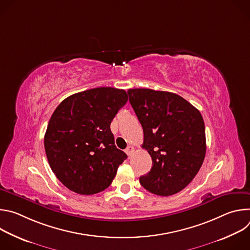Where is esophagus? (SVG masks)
Instances as JSON below:
<instances>
[{
    "label": "esophagus",
    "mask_w": 250,
    "mask_h": 250,
    "mask_svg": "<svg viewBox=\"0 0 250 250\" xmlns=\"http://www.w3.org/2000/svg\"><path fill=\"white\" fill-rule=\"evenodd\" d=\"M133 152H134V147H133V146H127V147H126V149H125V153H126L128 156H131Z\"/></svg>",
    "instance_id": "esophagus-1"
}]
</instances>
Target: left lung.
<instances>
[{
	"mask_svg": "<svg viewBox=\"0 0 250 250\" xmlns=\"http://www.w3.org/2000/svg\"><path fill=\"white\" fill-rule=\"evenodd\" d=\"M129 103L144 128L142 148L152 159L141 186L158 196L182 191L199 172L206 155L205 123L199 110L179 95L129 89Z\"/></svg>",
	"mask_w": 250,
	"mask_h": 250,
	"instance_id": "8db88e82",
	"label": "left lung"
}]
</instances>
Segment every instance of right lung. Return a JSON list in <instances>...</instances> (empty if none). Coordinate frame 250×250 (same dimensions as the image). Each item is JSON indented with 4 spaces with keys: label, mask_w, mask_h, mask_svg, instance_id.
Masks as SVG:
<instances>
[{
    "label": "right lung",
    "mask_w": 250,
    "mask_h": 250,
    "mask_svg": "<svg viewBox=\"0 0 250 250\" xmlns=\"http://www.w3.org/2000/svg\"><path fill=\"white\" fill-rule=\"evenodd\" d=\"M126 102L125 90L101 87L71 95L55 109L44 148L51 170L69 190L93 195L113 182L127 156L115 146L110 125Z\"/></svg>",
    "instance_id": "1"
}]
</instances>
